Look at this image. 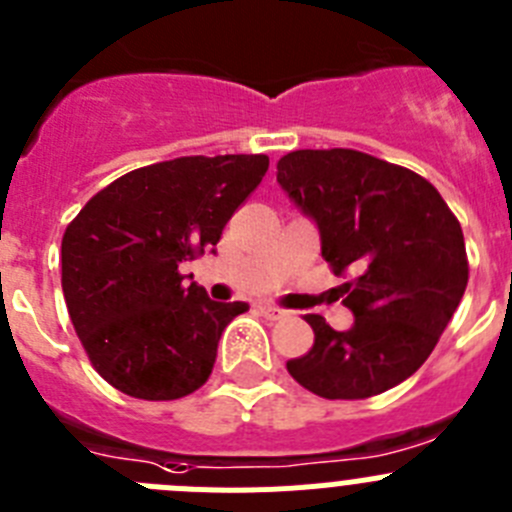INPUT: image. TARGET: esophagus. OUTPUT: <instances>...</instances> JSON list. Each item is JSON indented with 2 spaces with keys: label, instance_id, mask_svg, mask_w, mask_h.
<instances>
[{
  "label": "esophagus",
  "instance_id": "34e87169",
  "mask_svg": "<svg viewBox=\"0 0 512 512\" xmlns=\"http://www.w3.org/2000/svg\"><path fill=\"white\" fill-rule=\"evenodd\" d=\"M259 312L264 314L266 320H281V317H287V309H279L276 304H259Z\"/></svg>",
  "mask_w": 512,
  "mask_h": 512
}]
</instances>
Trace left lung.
<instances>
[{
	"label": "left lung",
	"mask_w": 512,
	"mask_h": 512,
	"mask_svg": "<svg viewBox=\"0 0 512 512\" xmlns=\"http://www.w3.org/2000/svg\"><path fill=\"white\" fill-rule=\"evenodd\" d=\"M276 182L317 223L322 256L342 284L350 330L320 314L307 355L287 363L322 398H370L424 365L457 312L470 279L462 225L437 187L416 172L355 149H297Z\"/></svg>",
	"instance_id": "1"
}]
</instances>
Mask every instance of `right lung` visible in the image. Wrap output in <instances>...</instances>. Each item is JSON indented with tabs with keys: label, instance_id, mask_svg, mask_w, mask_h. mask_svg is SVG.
Masks as SVG:
<instances>
[{
	"label": "right lung",
	"instance_id": "add662e5",
	"mask_svg": "<svg viewBox=\"0 0 512 512\" xmlns=\"http://www.w3.org/2000/svg\"><path fill=\"white\" fill-rule=\"evenodd\" d=\"M266 154L177 157L126 172L65 228L63 294L103 381L144 401H175L213 373L218 340L246 302L185 287L182 261L220 241L259 187Z\"/></svg>",
	"mask_w": 512,
	"mask_h": 512
}]
</instances>
